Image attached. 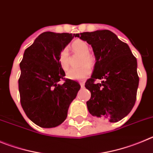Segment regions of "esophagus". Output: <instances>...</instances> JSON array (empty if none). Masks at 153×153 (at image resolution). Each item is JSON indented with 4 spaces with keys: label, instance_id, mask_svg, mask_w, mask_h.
<instances>
[{
    "label": "esophagus",
    "instance_id": "1",
    "mask_svg": "<svg viewBox=\"0 0 153 153\" xmlns=\"http://www.w3.org/2000/svg\"><path fill=\"white\" fill-rule=\"evenodd\" d=\"M80 85H81V87H82V88H83V87L85 86V82H80Z\"/></svg>",
    "mask_w": 153,
    "mask_h": 153
}]
</instances>
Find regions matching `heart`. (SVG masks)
<instances>
[{"mask_svg": "<svg viewBox=\"0 0 153 153\" xmlns=\"http://www.w3.org/2000/svg\"><path fill=\"white\" fill-rule=\"evenodd\" d=\"M71 49L75 51V53L82 54V65L84 66L78 68H71L67 72V78L71 80H83L88 78L91 73V68L88 64L91 65L94 62L93 56L89 53V46L85 41L78 40L75 41L71 44ZM60 66L63 70H67L69 67V54L66 48L63 49L60 52L58 58Z\"/></svg>", "mask_w": 153, "mask_h": 153, "instance_id": "1", "label": "heart"}]
</instances>
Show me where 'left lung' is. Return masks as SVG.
Masks as SVG:
<instances>
[{
  "instance_id": "1",
  "label": "left lung",
  "mask_w": 153,
  "mask_h": 153,
  "mask_svg": "<svg viewBox=\"0 0 153 153\" xmlns=\"http://www.w3.org/2000/svg\"><path fill=\"white\" fill-rule=\"evenodd\" d=\"M91 45L96 62L85 88L91 91L87 107L92 116L111 123L120 120L133 109L139 85L137 59L127 44L110 30L77 34ZM102 79L101 83H94Z\"/></svg>"
}]
</instances>
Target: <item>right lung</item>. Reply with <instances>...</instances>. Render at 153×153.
<instances>
[{
    "instance_id": "add662e5",
    "label": "right lung",
    "mask_w": 153,
    "mask_h": 153,
    "mask_svg": "<svg viewBox=\"0 0 153 153\" xmlns=\"http://www.w3.org/2000/svg\"><path fill=\"white\" fill-rule=\"evenodd\" d=\"M75 36L77 34L43 33L26 49L20 63L21 106L29 119L40 127L61 124L81 88L75 81L64 78L58 60L60 52Z\"/></svg>"
}]
</instances>
